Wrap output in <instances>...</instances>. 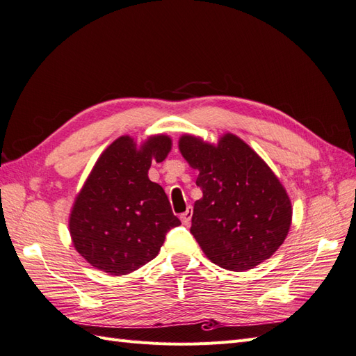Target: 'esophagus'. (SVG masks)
<instances>
[{"label":"esophagus","instance_id":"obj_1","mask_svg":"<svg viewBox=\"0 0 356 356\" xmlns=\"http://www.w3.org/2000/svg\"><path fill=\"white\" fill-rule=\"evenodd\" d=\"M191 215H193V211H191V208H188L184 213H181V221H182V224L184 225H188L190 224V221H191Z\"/></svg>","mask_w":356,"mask_h":356}]
</instances>
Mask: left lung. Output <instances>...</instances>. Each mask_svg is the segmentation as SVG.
<instances>
[{"label":"left lung","mask_w":356,"mask_h":356,"mask_svg":"<svg viewBox=\"0 0 356 356\" xmlns=\"http://www.w3.org/2000/svg\"><path fill=\"white\" fill-rule=\"evenodd\" d=\"M179 152L199 170L191 234L212 263L245 272L270 258L286 238L293 208L266 161L233 134L217 145L182 135Z\"/></svg>","instance_id":"8db88e82"}]
</instances>
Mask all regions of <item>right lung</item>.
Returning a JSON list of instances; mask_svg holds the SVG:
<instances>
[{"instance_id":"obj_1","label":"right lung","mask_w":356,"mask_h":356,"mask_svg":"<svg viewBox=\"0 0 356 356\" xmlns=\"http://www.w3.org/2000/svg\"><path fill=\"white\" fill-rule=\"evenodd\" d=\"M172 141L149 136L136 148L120 136L96 161L70 215V233L77 252L98 270L127 275L160 251L166 233L181 224L165 190L149 181L152 161H163Z\"/></svg>"}]
</instances>
